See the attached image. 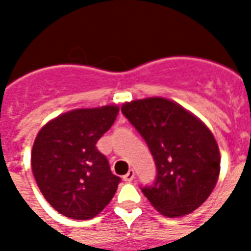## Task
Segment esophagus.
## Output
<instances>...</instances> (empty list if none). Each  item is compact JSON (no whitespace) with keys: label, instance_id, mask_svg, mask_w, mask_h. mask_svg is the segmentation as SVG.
<instances>
[{"label":"esophagus","instance_id":"34e87169","mask_svg":"<svg viewBox=\"0 0 251 251\" xmlns=\"http://www.w3.org/2000/svg\"><path fill=\"white\" fill-rule=\"evenodd\" d=\"M133 179H134V171H133V169H130V171H129V172H127L125 176H124V181H126V183H130Z\"/></svg>","mask_w":251,"mask_h":251}]
</instances>
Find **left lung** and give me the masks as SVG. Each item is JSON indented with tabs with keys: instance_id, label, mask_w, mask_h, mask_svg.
Returning <instances> with one entry per match:
<instances>
[{
	"instance_id": "obj_1",
	"label": "left lung",
	"mask_w": 251,
	"mask_h": 251,
	"mask_svg": "<svg viewBox=\"0 0 251 251\" xmlns=\"http://www.w3.org/2000/svg\"><path fill=\"white\" fill-rule=\"evenodd\" d=\"M121 111L145 140L156 163L153 184L141 187L153 207L174 218L203 204L221 171L219 148L210 129L169 99L133 100Z\"/></svg>"
}]
</instances>
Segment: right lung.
Wrapping results in <instances>:
<instances>
[{
	"mask_svg": "<svg viewBox=\"0 0 251 251\" xmlns=\"http://www.w3.org/2000/svg\"><path fill=\"white\" fill-rule=\"evenodd\" d=\"M120 109H77L50 121L36 137L32 171L47 201L62 215L86 221L109 204L121 179L110 169L97 142Z\"/></svg>",
	"mask_w": 251,
	"mask_h": 251,
	"instance_id": "add662e5",
	"label": "right lung"
}]
</instances>
